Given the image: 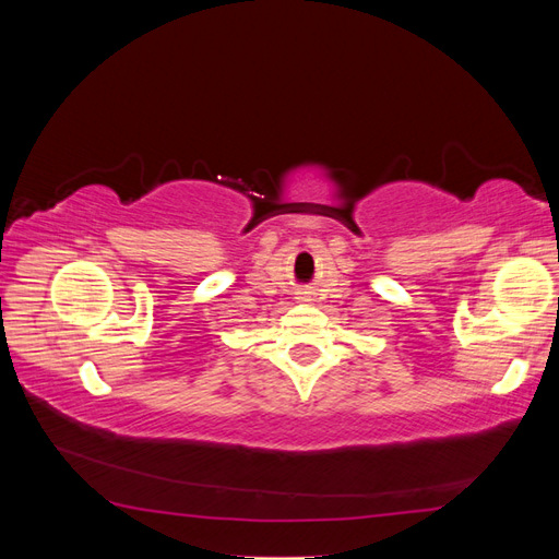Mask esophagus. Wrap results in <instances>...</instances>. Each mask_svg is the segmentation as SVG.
Here are the masks:
<instances>
[{
  "instance_id": "obj_1",
  "label": "esophagus",
  "mask_w": 559,
  "mask_h": 559,
  "mask_svg": "<svg viewBox=\"0 0 559 559\" xmlns=\"http://www.w3.org/2000/svg\"><path fill=\"white\" fill-rule=\"evenodd\" d=\"M298 298H302V300H310V292H300V296Z\"/></svg>"
}]
</instances>
